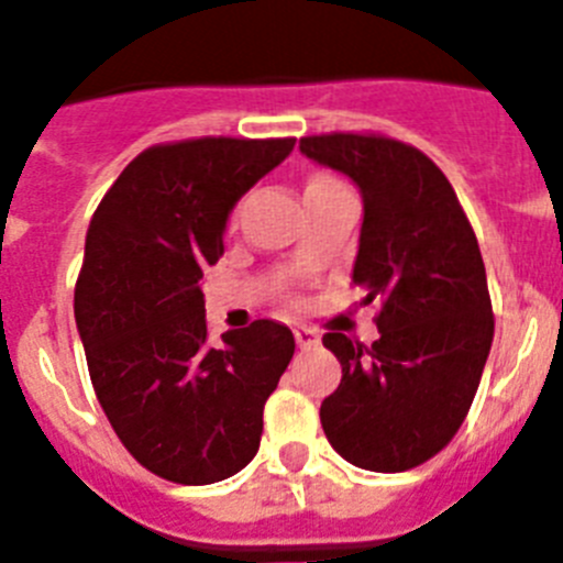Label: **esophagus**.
<instances>
[{"label": "esophagus", "mask_w": 563, "mask_h": 563, "mask_svg": "<svg viewBox=\"0 0 563 563\" xmlns=\"http://www.w3.org/2000/svg\"><path fill=\"white\" fill-rule=\"evenodd\" d=\"M292 335H296V343L301 346V350H307V346H312V343L318 341V332L310 330V327H305V324L292 327Z\"/></svg>", "instance_id": "34e87169"}]
</instances>
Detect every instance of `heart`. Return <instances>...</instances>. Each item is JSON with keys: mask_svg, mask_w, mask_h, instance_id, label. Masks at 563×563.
I'll use <instances>...</instances> for the list:
<instances>
[{"mask_svg": "<svg viewBox=\"0 0 563 563\" xmlns=\"http://www.w3.org/2000/svg\"><path fill=\"white\" fill-rule=\"evenodd\" d=\"M324 183H338V180H332V177H327V174H318V177H312L307 186H324Z\"/></svg>", "mask_w": 563, "mask_h": 563, "instance_id": "b5f03b06", "label": "heart"}]
</instances>
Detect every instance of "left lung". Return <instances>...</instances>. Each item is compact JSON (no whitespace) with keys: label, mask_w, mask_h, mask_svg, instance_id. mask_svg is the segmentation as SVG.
<instances>
[{"label":"left lung","mask_w":563,"mask_h":563,"mask_svg":"<svg viewBox=\"0 0 563 563\" xmlns=\"http://www.w3.org/2000/svg\"><path fill=\"white\" fill-rule=\"evenodd\" d=\"M298 148L361 188L352 285L363 305L380 298L372 346L324 335L343 375L321 402V426L346 462L400 474L454 440L479 389L494 343L479 242L449 177L420 148L372 132L310 134Z\"/></svg>","instance_id":"left-lung-1"}]
</instances>
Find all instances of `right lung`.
<instances>
[{
	"mask_svg": "<svg viewBox=\"0 0 563 563\" xmlns=\"http://www.w3.org/2000/svg\"><path fill=\"white\" fill-rule=\"evenodd\" d=\"M296 137H194L141 152L89 220L76 324L118 440L146 471L211 485L256 456L262 411L296 352L258 318L208 343L202 271L225 253L236 200Z\"/></svg>",
	"mask_w": 563,
	"mask_h": 563,
	"instance_id": "obj_1",
	"label": "right lung"
}]
</instances>
